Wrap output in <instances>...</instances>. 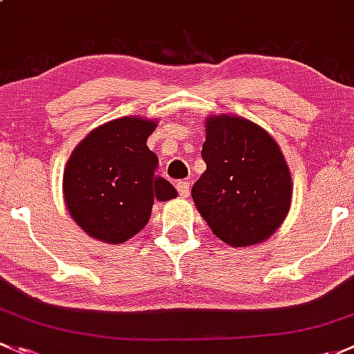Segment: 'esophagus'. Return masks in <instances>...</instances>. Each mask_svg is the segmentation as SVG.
Wrapping results in <instances>:
<instances>
[{"instance_id": "esophagus-1", "label": "esophagus", "mask_w": 354, "mask_h": 354, "mask_svg": "<svg viewBox=\"0 0 354 354\" xmlns=\"http://www.w3.org/2000/svg\"><path fill=\"white\" fill-rule=\"evenodd\" d=\"M177 192H178V196H180V198H187L189 196V182H185V180H180V182H177Z\"/></svg>"}]
</instances>
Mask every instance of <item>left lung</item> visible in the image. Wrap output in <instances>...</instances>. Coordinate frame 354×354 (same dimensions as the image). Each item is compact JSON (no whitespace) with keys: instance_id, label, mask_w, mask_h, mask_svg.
Segmentation results:
<instances>
[{"instance_id":"8db88e82","label":"left lung","mask_w":354,"mask_h":354,"mask_svg":"<svg viewBox=\"0 0 354 354\" xmlns=\"http://www.w3.org/2000/svg\"><path fill=\"white\" fill-rule=\"evenodd\" d=\"M206 172L191 196L214 235L232 247L264 242L283 223L291 204V176L276 141L236 115L206 121Z\"/></svg>"}]
</instances>
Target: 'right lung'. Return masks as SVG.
Segmentation results:
<instances>
[{"mask_svg": "<svg viewBox=\"0 0 354 354\" xmlns=\"http://www.w3.org/2000/svg\"><path fill=\"white\" fill-rule=\"evenodd\" d=\"M155 121L121 118L93 129L69 156L63 192L69 214L90 236L122 243L147 227L153 201L177 198L156 174L148 148Z\"/></svg>", "mask_w": 354, "mask_h": 354, "instance_id": "add662e5", "label": "right lung"}]
</instances>
